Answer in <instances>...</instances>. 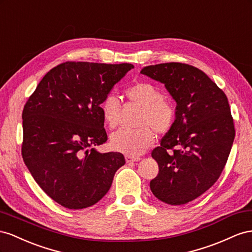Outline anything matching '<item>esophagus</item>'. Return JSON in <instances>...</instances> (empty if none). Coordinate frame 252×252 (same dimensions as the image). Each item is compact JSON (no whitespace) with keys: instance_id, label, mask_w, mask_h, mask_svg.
<instances>
[{"instance_id":"esophagus-1","label":"esophagus","mask_w":252,"mask_h":252,"mask_svg":"<svg viewBox=\"0 0 252 252\" xmlns=\"http://www.w3.org/2000/svg\"><path fill=\"white\" fill-rule=\"evenodd\" d=\"M138 160H140L139 157H133V156H130V155L126 156V162H135V161H138Z\"/></svg>"}]
</instances>
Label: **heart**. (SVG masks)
I'll return each instance as SVG.
<instances>
[{
  "label": "heart",
  "instance_id": "obj_1",
  "mask_svg": "<svg viewBox=\"0 0 252 252\" xmlns=\"http://www.w3.org/2000/svg\"><path fill=\"white\" fill-rule=\"evenodd\" d=\"M126 97L132 103L142 107L138 128H120L112 134V146L130 156H139L155 142L154 130L167 133L174 121V110L162 99L159 89L150 82H137L126 90ZM102 117L110 127L118 124L121 102L117 96L109 94L100 104Z\"/></svg>",
  "mask_w": 252,
  "mask_h": 252
}]
</instances>
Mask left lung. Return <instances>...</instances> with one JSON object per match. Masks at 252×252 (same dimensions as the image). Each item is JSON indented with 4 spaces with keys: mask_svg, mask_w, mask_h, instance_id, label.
I'll list each match as a JSON object with an SVG mask.
<instances>
[{
    "mask_svg": "<svg viewBox=\"0 0 252 252\" xmlns=\"http://www.w3.org/2000/svg\"><path fill=\"white\" fill-rule=\"evenodd\" d=\"M140 73L163 83L176 101L173 125L152 152L159 172L151 191L166 204H187L211 188L225 168L235 136L227 96L189 64L160 63Z\"/></svg>",
    "mask_w": 252,
    "mask_h": 252,
    "instance_id": "left-lung-1",
    "label": "left lung"
}]
</instances>
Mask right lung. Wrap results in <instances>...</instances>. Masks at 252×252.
Here are the masks:
<instances>
[{"label":"right lung","instance_id":"right-lung-1","mask_svg":"<svg viewBox=\"0 0 252 252\" xmlns=\"http://www.w3.org/2000/svg\"><path fill=\"white\" fill-rule=\"evenodd\" d=\"M133 64L67 61L50 69L24 105L22 157L40 188L59 205L83 209L110 190L126 163L107 140L100 104Z\"/></svg>","mask_w":252,"mask_h":252}]
</instances>
